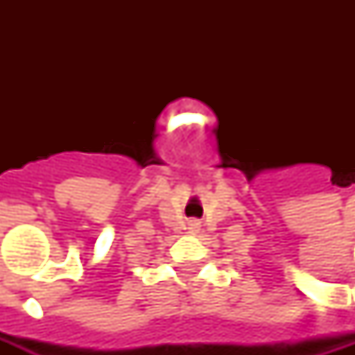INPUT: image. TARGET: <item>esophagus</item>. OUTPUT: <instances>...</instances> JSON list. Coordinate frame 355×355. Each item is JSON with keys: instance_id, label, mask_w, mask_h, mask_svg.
I'll use <instances>...</instances> for the list:
<instances>
[{"instance_id": "esophagus-1", "label": "esophagus", "mask_w": 355, "mask_h": 355, "mask_svg": "<svg viewBox=\"0 0 355 355\" xmlns=\"http://www.w3.org/2000/svg\"><path fill=\"white\" fill-rule=\"evenodd\" d=\"M195 227H197V225H195V223H193V225H191V228H195Z\"/></svg>"}]
</instances>
